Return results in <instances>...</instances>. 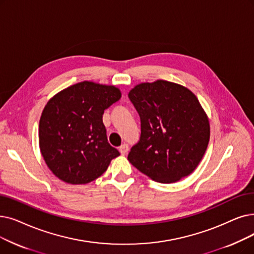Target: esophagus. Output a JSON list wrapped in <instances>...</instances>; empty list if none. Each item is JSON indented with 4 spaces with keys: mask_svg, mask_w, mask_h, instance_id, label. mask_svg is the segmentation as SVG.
<instances>
[{
    "mask_svg": "<svg viewBox=\"0 0 254 254\" xmlns=\"http://www.w3.org/2000/svg\"><path fill=\"white\" fill-rule=\"evenodd\" d=\"M119 151H120L121 154H124V156H125V154H127V151H128V145L125 143V144H123L119 147Z\"/></svg>",
    "mask_w": 254,
    "mask_h": 254,
    "instance_id": "esophagus-1",
    "label": "esophagus"
}]
</instances>
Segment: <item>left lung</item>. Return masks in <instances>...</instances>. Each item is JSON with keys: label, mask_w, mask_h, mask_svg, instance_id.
<instances>
[{"label": "left lung", "mask_w": 254, "mask_h": 254, "mask_svg": "<svg viewBox=\"0 0 254 254\" xmlns=\"http://www.w3.org/2000/svg\"><path fill=\"white\" fill-rule=\"evenodd\" d=\"M141 121L139 141L127 160L151 180L170 184L191 174L209 140L208 119L186 87L158 80L128 92Z\"/></svg>", "instance_id": "obj_1"}]
</instances>
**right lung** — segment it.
I'll list each match as a JSON object with an SVG mask.
<instances>
[{
    "mask_svg": "<svg viewBox=\"0 0 254 254\" xmlns=\"http://www.w3.org/2000/svg\"><path fill=\"white\" fill-rule=\"evenodd\" d=\"M120 97L114 86L85 81L48 102L39 121V146L58 179L72 185L88 184L119 156L108 142L103 114Z\"/></svg>",
    "mask_w": 254,
    "mask_h": 254,
    "instance_id": "obj_1",
    "label": "right lung"
}]
</instances>
